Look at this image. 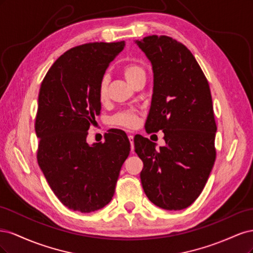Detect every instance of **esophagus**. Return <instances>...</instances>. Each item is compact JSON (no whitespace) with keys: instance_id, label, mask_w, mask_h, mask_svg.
Wrapping results in <instances>:
<instances>
[{"instance_id":"esophagus-1","label":"esophagus","mask_w":253,"mask_h":253,"mask_svg":"<svg viewBox=\"0 0 253 253\" xmlns=\"http://www.w3.org/2000/svg\"><path fill=\"white\" fill-rule=\"evenodd\" d=\"M128 139H129V142H131V145H132V150L134 149V135L129 134L128 135Z\"/></svg>"}]
</instances>
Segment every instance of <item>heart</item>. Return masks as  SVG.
<instances>
[{
	"label": "heart",
	"mask_w": 253,
	"mask_h": 253,
	"mask_svg": "<svg viewBox=\"0 0 253 253\" xmlns=\"http://www.w3.org/2000/svg\"><path fill=\"white\" fill-rule=\"evenodd\" d=\"M122 74L129 84H133L139 78L144 77L143 67L138 63H127L122 67ZM108 86H109V77L103 76L102 79L99 82L98 85V98L101 102H104L108 99ZM113 122L115 125H118L126 127H133L138 122V117L133 111H124L118 113L116 116H114Z\"/></svg>",
	"instance_id": "1"
}]
</instances>
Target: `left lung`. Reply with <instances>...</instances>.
Segmentation results:
<instances>
[{
	"label": "left lung",
	"instance_id": "left-lung-1",
	"mask_svg": "<svg viewBox=\"0 0 253 253\" xmlns=\"http://www.w3.org/2000/svg\"><path fill=\"white\" fill-rule=\"evenodd\" d=\"M154 74L145 129H163L165 147L135 136L145 195L159 208L181 210L200 196L215 162L216 124L208 80L185 45L167 36L136 40Z\"/></svg>",
	"mask_w": 253,
	"mask_h": 253
}]
</instances>
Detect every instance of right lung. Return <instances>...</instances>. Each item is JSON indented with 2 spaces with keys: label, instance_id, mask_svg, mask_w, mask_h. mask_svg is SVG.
Here are the masks:
<instances>
[{
  "label": "right lung",
  "instance_id": "add662e5",
  "mask_svg": "<svg viewBox=\"0 0 253 253\" xmlns=\"http://www.w3.org/2000/svg\"><path fill=\"white\" fill-rule=\"evenodd\" d=\"M125 41L94 42L65 51L45 76L38 98L37 159L50 189L68 209L89 213L108 205L131 145L115 129L104 143L86 142L100 114L98 85Z\"/></svg>",
  "mask_w": 253,
  "mask_h": 253
}]
</instances>
